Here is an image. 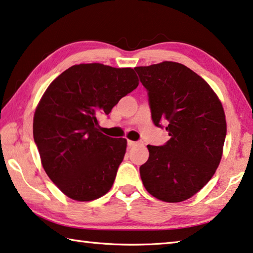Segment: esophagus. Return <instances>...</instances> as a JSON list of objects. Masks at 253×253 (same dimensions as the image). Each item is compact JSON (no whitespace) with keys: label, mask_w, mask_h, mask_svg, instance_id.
Listing matches in <instances>:
<instances>
[{"label":"esophagus","mask_w":253,"mask_h":253,"mask_svg":"<svg viewBox=\"0 0 253 253\" xmlns=\"http://www.w3.org/2000/svg\"><path fill=\"white\" fill-rule=\"evenodd\" d=\"M137 142H134V141H127V145H128V147H133V146H135V145H137Z\"/></svg>","instance_id":"esophagus-1"}]
</instances>
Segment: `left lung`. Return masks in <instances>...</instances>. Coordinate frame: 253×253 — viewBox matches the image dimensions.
I'll return each instance as SVG.
<instances>
[{
    "mask_svg": "<svg viewBox=\"0 0 253 253\" xmlns=\"http://www.w3.org/2000/svg\"><path fill=\"white\" fill-rule=\"evenodd\" d=\"M147 91L154 125L169 133L164 145H147L139 168L145 189L160 200L190 198L213 177L222 159L226 120L217 95L187 66L162 62L135 67Z\"/></svg>",
    "mask_w": 253,
    "mask_h": 253,
    "instance_id": "8db88e82",
    "label": "left lung"
}]
</instances>
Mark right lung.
<instances>
[{"label": "right lung", "mask_w": 253, "mask_h": 253, "mask_svg": "<svg viewBox=\"0 0 253 253\" xmlns=\"http://www.w3.org/2000/svg\"><path fill=\"white\" fill-rule=\"evenodd\" d=\"M138 85L133 69L103 64L71 66L49 84L34 117V139L43 170L78 202L106 195L126 153L125 138L100 131L98 117Z\"/></svg>", "instance_id": "1"}]
</instances>
